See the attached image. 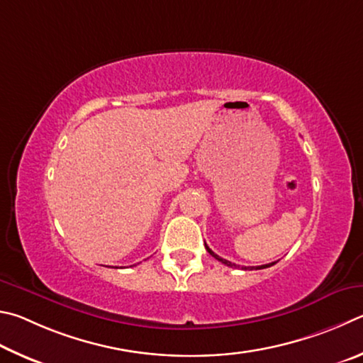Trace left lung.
<instances>
[{
  "mask_svg": "<svg viewBox=\"0 0 363 363\" xmlns=\"http://www.w3.org/2000/svg\"><path fill=\"white\" fill-rule=\"evenodd\" d=\"M206 249H207V252L211 253V255L213 257V258H217L218 262H221L223 264H226V266H230V268H242V269H249V268H245V266H239V264H234V263H231V262H228V259H225V258H220L217 253H213L211 249H208L207 247V244H206ZM274 263H269V264H263V266H257V268H250V269H264V268H269V266H272Z\"/></svg>",
  "mask_w": 363,
  "mask_h": 363,
  "instance_id": "left-lung-1",
  "label": "left lung"
}]
</instances>
